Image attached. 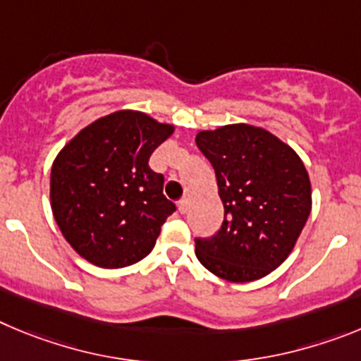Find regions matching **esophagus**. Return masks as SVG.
Listing matches in <instances>:
<instances>
[{
  "label": "esophagus",
  "mask_w": 361,
  "mask_h": 361,
  "mask_svg": "<svg viewBox=\"0 0 361 361\" xmlns=\"http://www.w3.org/2000/svg\"><path fill=\"white\" fill-rule=\"evenodd\" d=\"M178 210H180L181 214H185L188 210V200L187 197H183V200L180 201V203H178Z\"/></svg>",
  "instance_id": "esophagus-1"
}]
</instances>
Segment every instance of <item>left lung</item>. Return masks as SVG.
I'll return each mask as SVG.
<instances>
[{"label":"left lung","mask_w":361,"mask_h":361,"mask_svg":"<svg viewBox=\"0 0 361 361\" xmlns=\"http://www.w3.org/2000/svg\"><path fill=\"white\" fill-rule=\"evenodd\" d=\"M216 171L225 221L210 239H196V257L230 282H252L282 264L311 212V181L293 147L250 124L196 135Z\"/></svg>","instance_id":"8db88e82"}]
</instances>
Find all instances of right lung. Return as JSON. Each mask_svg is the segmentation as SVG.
<instances>
[{
    "label": "right lung",
    "instance_id": "obj_1",
    "mask_svg": "<svg viewBox=\"0 0 361 361\" xmlns=\"http://www.w3.org/2000/svg\"><path fill=\"white\" fill-rule=\"evenodd\" d=\"M173 124L120 109L80 129L51 164L50 203L57 226L87 262L106 269L142 261L174 212L164 176L149 167Z\"/></svg>",
    "mask_w": 361,
    "mask_h": 361
}]
</instances>
